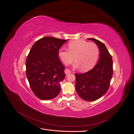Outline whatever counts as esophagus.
<instances>
[{"mask_svg":"<svg viewBox=\"0 0 134 134\" xmlns=\"http://www.w3.org/2000/svg\"><path fill=\"white\" fill-rule=\"evenodd\" d=\"M65 74L66 75H68V74H69L71 73V72L70 70H69V69L66 68V69H65Z\"/></svg>","mask_w":134,"mask_h":134,"instance_id":"obj_1","label":"esophagus"}]
</instances>
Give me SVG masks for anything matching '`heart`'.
<instances>
[{"label":"heart","mask_w":134,"mask_h":134,"mask_svg":"<svg viewBox=\"0 0 134 134\" xmlns=\"http://www.w3.org/2000/svg\"><path fill=\"white\" fill-rule=\"evenodd\" d=\"M68 49H60L58 55L61 61L66 65L72 62L75 68H81L83 71L90 70L95 66L99 56L100 50L94 43H89L81 39H77L69 42Z\"/></svg>","instance_id":"b5f03b06"}]
</instances>
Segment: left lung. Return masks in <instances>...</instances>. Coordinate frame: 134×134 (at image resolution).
<instances>
[{
	"mask_svg": "<svg viewBox=\"0 0 134 134\" xmlns=\"http://www.w3.org/2000/svg\"><path fill=\"white\" fill-rule=\"evenodd\" d=\"M98 46L100 58L96 65L84 73L75 74V89L84 100L95 101L107 92L113 75V61L105 45L94 38H88Z\"/></svg>",
	"mask_w": 134,
	"mask_h": 134,
	"instance_id": "8db88e82",
	"label": "left lung"
}]
</instances>
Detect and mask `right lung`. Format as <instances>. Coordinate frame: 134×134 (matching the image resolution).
<instances>
[{"label":"right lung","instance_id":"add662e5","mask_svg":"<svg viewBox=\"0 0 134 134\" xmlns=\"http://www.w3.org/2000/svg\"><path fill=\"white\" fill-rule=\"evenodd\" d=\"M67 41L43 37L33 44L27 56V77L32 91L40 99H53L60 92L65 68L59 60L58 51Z\"/></svg>","mask_w":134,"mask_h":134}]
</instances>
